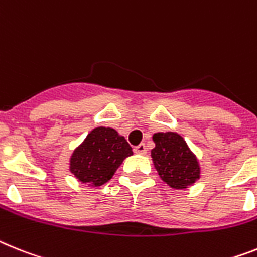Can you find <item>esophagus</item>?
Masks as SVG:
<instances>
[{"label":"esophagus","mask_w":257,"mask_h":257,"mask_svg":"<svg viewBox=\"0 0 257 257\" xmlns=\"http://www.w3.org/2000/svg\"><path fill=\"white\" fill-rule=\"evenodd\" d=\"M133 150H135V153H137V154H146V152H148L145 144H140V145L136 146Z\"/></svg>","instance_id":"obj_1"}]
</instances>
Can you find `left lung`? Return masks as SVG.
Listing matches in <instances>:
<instances>
[{"instance_id": "left-lung-1", "label": "left lung", "mask_w": 257, "mask_h": 257, "mask_svg": "<svg viewBox=\"0 0 257 257\" xmlns=\"http://www.w3.org/2000/svg\"><path fill=\"white\" fill-rule=\"evenodd\" d=\"M152 158L158 175L167 185L185 189L200 179V165L182 136L174 132L155 133Z\"/></svg>"}]
</instances>
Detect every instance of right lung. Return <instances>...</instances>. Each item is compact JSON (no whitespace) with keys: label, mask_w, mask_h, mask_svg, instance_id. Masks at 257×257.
Returning <instances> with one entry per match:
<instances>
[{"label":"right lung","mask_w":257,"mask_h":257,"mask_svg":"<svg viewBox=\"0 0 257 257\" xmlns=\"http://www.w3.org/2000/svg\"><path fill=\"white\" fill-rule=\"evenodd\" d=\"M132 154V148L115 129L99 126L92 129L73 152L69 169L79 182L100 187L113 176L122 161Z\"/></svg>","instance_id":"add662e5"}]
</instances>
